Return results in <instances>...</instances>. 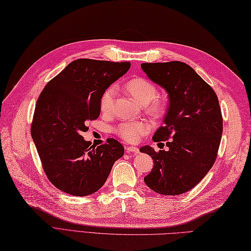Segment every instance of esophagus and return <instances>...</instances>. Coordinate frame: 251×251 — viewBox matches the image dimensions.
Masks as SVG:
<instances>
[{"instance_id":"34e87169","label":"esophagus","mask_w":251,"mask_h":251,"mask_svg":"<svg viewBox=\"0 0 251 251\" xmlns=\"http://www.w3.org/2000/svg\"><path fill=\"white\" fill-rule=\"evenodd\" d=\"M126 151L127 152V153H138L139 152L137 147H132V146H127L126 148Z\"/></svg>"}]
</instances>
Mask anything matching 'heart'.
Here are the masks:
<instances>
[{"mask_svg":"<svg viewBox=\"0 0 251 251\" xmlns=\"http://www.w3.org/2000/svg\"><path fill=\"white\" fill-rule=\"evenodd\" d=\"M126 89L135 98L137 102L143 105H148L157 96L156 87L150 81L144 77H135L127 82ZM116 96V87L114 85L107 87L100 98V108L103 113L112 111L114 100ZM157 103H152L151 108L156 109ZM151 130V124L147 120H137L131 122H125L117 126L115 132L127 143H135L145 134Z\"/></svg>","mask_w":251,"mask_h":251,"instance_id":"b5f03b06","label":"heart"}]
</instances>
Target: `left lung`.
I'll return each mask as SVG.
<instances>
[{"mask_svg":"<svg viewBox=\"0 0 251 251\" xmlns=\"http://www.w3.org/2000/svg\"><path fill=\"white\" fill-rule=\"evenodd\" d=\"M152 82L168 95L164 125L153 142H166L168 151L150 146L139 149L153 160L146 185L157 194L175 196L188 192L210 172L223 134L216 94L191 66L182 62L140 65Z\"/></svg>","mask_w":251,"mask_h":251,"instance_id":"left-lung-1","label":"left lung"}]
</instances>
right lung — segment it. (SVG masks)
Segmentation results:
<instances>
[{
  "instance_id": "right-lung-1",
  "label": "right lung",
  "mask_w": 251,
  "mask_h": 251,
  "mask_svg": "<svg viewBox=\"0 0 251 251\" xmlns=\"http://www.w3.org/2000/svg\"><path fill=\"white\" fill-rule=\"evenodd\" d=\"M130 63L76 59L49 82L35 107L33 142L52 184L73 196L99 191L125 148L108 139L97 148L82 136L99 117L100 98L130 69Z\"/></svg>"
}]
</instances>
